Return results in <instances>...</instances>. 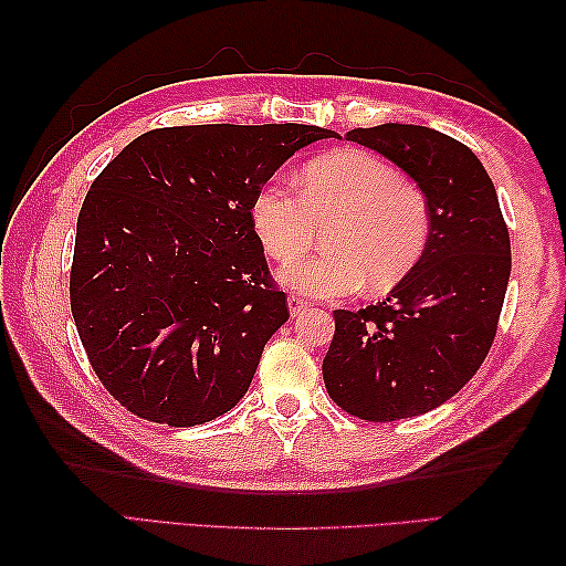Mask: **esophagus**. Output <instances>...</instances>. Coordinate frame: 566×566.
<instances>
[{
	"instance_id": "1",
	"label": "esophagus",
	"mask_w": 566,
	"mask_h": 566,
	"mask_svg": "<svg viewBox=\"0 0 566 566\" xmlns=\"http://www.w3.org/2000/svg\"><path fill=\"white\" fill-rule=\"evenodd\" d=\"M286 304H290V314L292 316H302L304 311L311 306L306 298H302V296H294V294H290V298H286Z\"/></svg>"
}]
</instances>
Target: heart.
I'll return each instance as SVG.
<instances>
[{
  "instance_id": "heart-1",
  "label": "heart",
  "mask_w": 566,
  "mask_h": 566,
  "mask_svg": "<svg viewBox=\"0 0 566 566\" xmlns=\"http://www.w3.org/2000/svg\"><path fill=\"white\" fill-rule=\"evenodd\" d=\"M250 216L268 255L292 260L280 282L308 298L350 296L365 282L371 292H389L413 270L430 233L426 197L396 167L357 148L308 163L302 191L284 179L264 182ZM328 220L327 252L294 261Z\"/></svg>"
}]
</instances>
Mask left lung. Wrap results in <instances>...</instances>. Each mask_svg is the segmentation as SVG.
<instances>
[{
    "label": "left lung",
    "mask_w": 566,
    "mask_h": 566,
    "mask_svg": "<svg viewBox=\"0 0 566 566\" xmlns=\"http://www.w3.org/2000/svg\"><path fill=\"white\" fill-rule=\"evenodd\" d=\"M420 187L430 213L423 255L379 304L335 311L323 381L363 420L428 413L476 375L499 328L511 240L494 182L464 143L436 128L347 130Z\"/></svg>",
    "instance_id": "left-lung-1"
}]
</instances>
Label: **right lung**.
<instances>
[{
  "label": "right lung",
  "mask_w": 566,
  "mask_h": 566,
  "mask_svg": "<svg viewBox=\"0 0 566 566\" xmlns=\"http://www.w3.org/2000/svg\"><path fill=\"white\" fill-rule=\"evenodd\" d=\"M335 130L172 126L138 136L77 216L70 308L104 389L153 423L201 426L243 399L290 318L252 228L258 189Z\"/></svg>",
  "instance_id": "right-lung-1"
}]
</instances>
